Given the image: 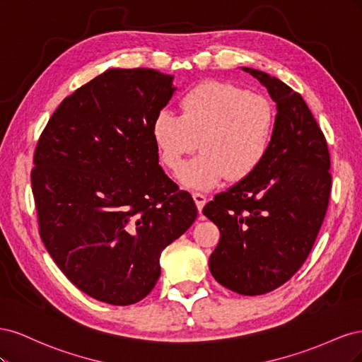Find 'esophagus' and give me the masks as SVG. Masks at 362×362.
Here are the masks:
<instances>
[{
    "label": "esophagus",
    "mask_w": 362,
    "mask_h": 362,
    "mask_svg": "<svg viewBox=\"0 0 362 362\" xmlns=\"http://www.w3.org/2000/svg\"><path fill=\"white\" fill-rule=\"evenodd\" d=\"M192 196H193V199H194V204H196V206H198V211L201 213V211H202V208H204V205H205V202H206L205 194H204V193H198V192H194V193H192Z\"/></svg>",
    "instance_id": "34e87169"
}]
</instances>
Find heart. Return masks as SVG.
Returning a JSON list of instances; mask_svg holds the SVG:
<instances>
[{"label": "heart", "mask_w": 362, "mask_h": 362, "mask_svg": "<svg viewBox=\"0 0 362 362\" xmlns=\"http://www.w3.org/2000/svg\"><path fill=\"white\" fill-rule=\"evenodd\" d=\"M181 115L160 110L151 134L161 163L177 172L184 157L202 152L182 168L180 180L190 189H211L225 177L242 181L266 161L273 134L275 108L266 96L225 81H205L185 92Z\"/></svg>", "instance_id": "b5f03b06"}]
</instances>
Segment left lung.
I'll use <instances>...</instances> for the list:
<instances>
[{
	"label": "left lung",
	"instance_id": "obj_1",
	"mask_svg": "<svg viewBox=\"0 0 362 362\" xmlns=\"http://www.w3.org/2000/svg\"><path fill=\"white\" fill-rule=\"evenodd\" d=\"M243 71L276 103L272 148L255 173L216 194L202 213L221 231L211 275L238 294L257 296L286 284L310 255L332 177L325 134L303 98L266 72Z\"/></svg>",
	"mask_w": 362,
	"mask_h": 362
}]
</instances>
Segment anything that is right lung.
Wrapping results in <instances>:
<instances>
[{"label": "right lung", "instance_id": "right-lung-1", "mask_svg": "<svg viewBox=\"0 0 362 362\" xmlns=\"http://www.w3.org/2000/svg\"><path fill=\"white\" fill-rule=\"evenodd\" d=\"M173 76L108 69L76 89L40 134L31 170L39 234L76 288L133 305L160 276L161 250L198 216L158 164L152 120Z\"/></svg>", "mask_w": 362, "mask_h": 362}]
</instances>
